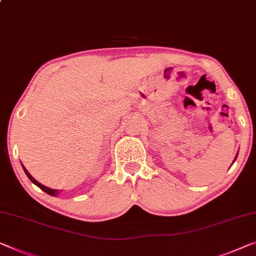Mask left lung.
I'll return each mask as SVG.
<instances>
[{
    "label": "left lung",
    "mask_w": 256,
    "mask_h": 256,
    "mask_svg": "<svg viewBox=\"0 0 256 256\" xmlns=\"http://www.w3.org/2000/svg\"><path fill=\"white\" fill-rule=\"evenodd\" d=\"M237 158H238V152H237V155H236V158H234V163L236 160H237ZM234 163H232V164H234ZM232 164H231V166H232Z\"/></svg>",
    "instance_id": "1"
}]
</instances>
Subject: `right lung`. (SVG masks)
I'll use <instances>...</instances> for the list:
<instances>
[{
    "mask_svg": "<svg viewBox=\"0 0 256 256\" xmlns=\"http://www.w3.org/2000/svg\"><path fill=\"white\" fill-rule=\"evenodd\" d=\"M22 169H24V171H25V174H26V176H28V178H30V180L33 182V184H36L38 188H41L44 190V192H46V193H48L49 196H58V194L60 193V190H52V188H47V186H44V185H42V184H40L38 180H36V179H34L32 176H30V174L28 172V170H26V168L22 164Z\"/></svg>",
    "mask_w": 256,
    "mask_h": 256,
    "instance_id": "right-lung-1",
    "label": "right lung"
}]
</instances>
